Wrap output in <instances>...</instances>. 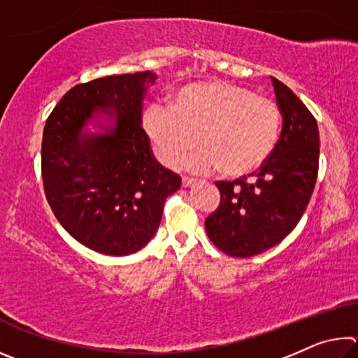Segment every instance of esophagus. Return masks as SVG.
Listing matches in <instances>:
<instances>
[{"mask_svg":"<svg viewBox=\"0 0 358 358\" xmlns=\"http://www.w3.org/2000/svg\"><path fill=\"white\" fill-rule=\"evenodd\" d=\"M181 185H183V187H192L194 185H196V180L185 177L183 180H181Z\"/></svg>","mask_w":358,"mask_h":358,"instance_id":"1","label":"esophagus"}]
</instances>
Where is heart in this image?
I'll list each match as a JSON object with an SVG mask.
<instances>
[{
	"mask_svg": "<svg viewBox=\"0 0 358 358\" xmlns=\"http://www.w3.org/2000/svg\"><path fill=\"white\" fill-rule=\"evenodd\" d=\"M143 131L167 167H178L185 156L194 172L220 169L241 177L264 164L281 129V108L273 99L240 85L207 80L178 90L169 108L151 106L143 113Z\"/></svg>",
	"mask_w": 358,
	"mask_h": 358,
	"instance_id": "heart-1",
	"label": "heart"
}]
</instances>
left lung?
<instances>
[{"instance_id":"left-lung-1","label":"left lung","mask_w":358,"mask_h":358,"mask_svg":"<svg viewBox=\"0 0 358 358\" xmlns=\"http://www.w3.org/2000/svg\"><path fill=\"white\" fill-rule=\"evenodd\" d=\"M282 128L266 161L248 181H216L221 203L205 221L213 245L232 257H251L280 243L301 220L319 171V129L294 92L271 77Z\"/></svg>"}]
</instances>
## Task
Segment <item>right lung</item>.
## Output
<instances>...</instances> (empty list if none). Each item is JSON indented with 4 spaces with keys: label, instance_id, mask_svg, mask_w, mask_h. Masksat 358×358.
<instances>
[{
    "label": "right lung",
    "instance_id": "obj_1",
    "mask_svg": "<svg viewBox=\"0 0 358 358\" xmlns=\"http://www.w3.org/2000/svg\"><path fill=\"white\" fill-rule=\"evenodd\" d=\"M151 71L76 85L42 137V181L62 226L107 256L137 252L155 237L166 197L181 178L162 167L142 128Z\"/></svg>",
    "mask_w": 358,
    "mask_h": 358
}]
</instances>
